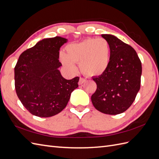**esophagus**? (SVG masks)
I'll use <instances>...</instances> for the list:
<instances>
[{
  "instance_id": "1",
  "label": "esophagus",
  "mask_w": 159,
  "mask_h": 159,
  "mask_svg": "<svg viewBox=\"0 0 159 159\" xmlns=\"http://www.w3.org/2000/svg\"><path fill=\"white\" fill-rule=\"evenodd\" d=\"M85 81H86V80H85L84 79H83V78H80V79H79V85H81V84H83Z\"/></svg>"
}]
</instances>
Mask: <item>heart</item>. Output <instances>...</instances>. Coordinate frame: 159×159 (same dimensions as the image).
Segmentation results:
<instances>
[{
	"instance_id": "heart-1",
	"label": "heart",
	"mask_w": 159,
	"mask_h": 159,
	"mask_svg": "<svg viewBox=\"0 0 159 159\" xmlns=\"http://www.w3.org/2000/svg\"><path fill=\"white\" fill-rule=\"evenodd\" d=\"M66 52L60 53V60L72 73L77 70L75 64H79L83 74L99 76L106 72L110 62V47L103 38H88L70 43L66 47Z\"/></svg>"
}]
</instances>
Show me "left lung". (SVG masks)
Returning <instances> with one entry per match:
<instances>
[{"mask_svg": "<svg viewBox=\"0 0 159 159\" xmlns=\"http://www.w3.org/2000/svg\"><path fill=\"white\" fill-rule=\"evenodd\" d=\"M101 37L110 47V62L104 74L93 78L97 88L91 101L100 112L117 115L135 100L140 88L142 64L132 47L111 34Z\"/></svg>", "mask_w": 159, "mask_h": 159, "instance_id": "left-lung-1", "label": "left lung"}]
</instances>
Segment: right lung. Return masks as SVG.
<instances>
[{
    "label": "right lung",
    "instance_id": "1",
    "mask_svg": "<svg viewBox=\"0 0 159 159\" xmlns=\"http://www.w3.org/2000/svg\"><path fill=\"white\" fill-rule=\"evenodd\" d=\"M62 37L45 38L20 55L15 67V86L19 100L32 115L54 116L66 107L79 77L66 80L58 68Z\"/></svg>",
    "mask_w": 159,
    "mask_h": 159
}]
</instances>
